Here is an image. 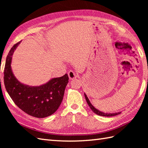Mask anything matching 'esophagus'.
I'll return each instance as SVG.
<instances>
[{
	"label": "esophagus",
	"instance_id": "34e87169",
	"mask_svg": "<svg viewBox=\"0 0 148 148\" xmlns=\"http://www.w3.org/2000/svg\"><path fill=\"white\" fill-rule=\"evenodd\" d=\"M68 76L69 77V79H75V78L77 77V75L76 73H75L74 72L70 71L68 72Z\"/></svg>",
	"mask_w": 148,
	"mask_h": 148
}]
</instances>
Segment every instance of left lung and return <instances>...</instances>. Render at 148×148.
Instances as JSON below:
<instances>
[{
    "label": "left lung",
    "mask_w": 148,
    "mask_h": 148,
    "mask_svg": "<svg viewBox=\"0 0 148 148\" xmlns=\"http://www.w3.org/2000/svg\"><path fill=\"white\" fill-rule=\"evenodd\" d=\"M84 97H85V99H86V102H87V103H88V106H90V109L92 110V111H93V112H95V114H98V115H99V116H108H108H116V115H118V114H120V113H121V112H115V113H105V112H103L100 111H99L98 109H97L96 108H94V107L93 106V105L92 104V103H90L89 99H88V97H87V96H86V95L85 93H84Z\"/></svg>",
    "instance_id": "obj_1"
}]
</instances>
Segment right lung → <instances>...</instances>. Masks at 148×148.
<instances>
[{
  "label": "right lung",
  "mask_w": 148,
  "mask_h": 148,
  "mask_svg": "<svg viewBox=\"0 0 148 148\" xmlns=\"http://www.w3.org/2000/svg\"><path fill=\"white\" fill-rule=\"evenodd\" d=\"M20 42L12 47L5 61L4 82L5 89L14 103L27 114L42 118L53 114L60 106L65 87L69 82L67 74L53 78L39 86H30L21 83L12 73V55Z\"/></svg>",
  "instance_id": "1"
}]
</instances>
